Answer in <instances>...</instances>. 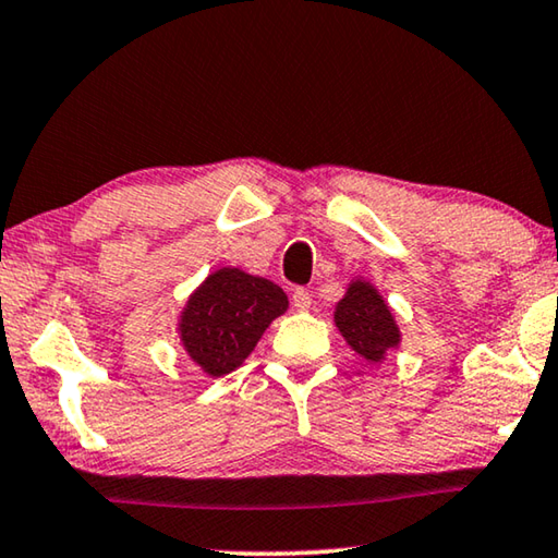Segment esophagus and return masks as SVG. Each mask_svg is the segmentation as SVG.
Here are the masks:
<instances>
[{
    "instance_id": "esophagus-1",
    "label": "esophagus",
    "mask_w": 558,
    "mask_h": 558,
    "mask_svg": "<svg viewBox=\"0 0 558 558\" xmlns=\"http://www.w3.org/2000/svg\"><path fill=\"white\" fill-rule=\"evenodd\" d=\"M311 303H313V298H311V293H307L305 288H298L295 293H293V305H295V311H300V313H305V311H311Z\"/></svg>"
}]
</instances>
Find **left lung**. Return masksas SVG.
<instances>
[{"label": "left lung", "mask_w": 558, "mask_h": 558, "mask_svg": "<svg viewBox=\"0 0 558 558\" xmlns=\"http://www.w3.org/2000/svg\"><path fill=\"white\" fill-rule=\"evenodd\" d=\"M335 325L344 342L367 362H383L400 344V327L385 298L367 280H352L348 293L335 305Z\"/></svg>", "instance_id": "left-lung-1"}]
</instances>
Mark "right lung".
<instances>
[{
	"instance_id": "obj_1",
	"label": "right lung",
	"mask_w": 558,
	"mask_h": 558,
	"mask_svg": "<svg viewBox=\"0 0 558 558\" xmlns=\"http://www.w3.org/2000/svg\"><path fill=\"white\" fill-rule=\"evenodd\" d=\"M288 311L276 282L241 268H218L185 303L179 335L183 350L210 377L241 367L265 327Z\"/></svg>"
}]
</instances>
